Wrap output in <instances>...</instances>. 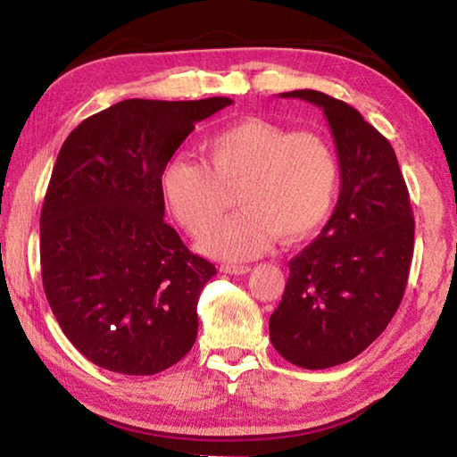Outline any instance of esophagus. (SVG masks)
I'll use <instances>...</instances> for the list:
<instances>
[{"label":"esophagus","mask_w":457,"mask_h":457,"mask_svg":"<svg viewBox=\"0 0 457 457\" xmlns=\"http://www.w3.org/2000/svg\"><path fill=\"white\" fill-rule=\"evenodd\" d=\"M221 272L234 274V276H244V274L250 272V266H245V264H223Z\"/></svg>","instance_id":"obj_1"}]
</instances>
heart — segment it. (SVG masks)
Wrapping results in <instances>:
<instances>
[{
  "mask_svg": "<svg viewBox=\"0 0 457 457\" xmlns=\"http://www.w3.org/2000/svg\"><path fill=\"white\" fill-rule=\"evenodd\" d=\"M204 163L171 159L161 171L169 210L193 236H204L225 209L223 188L237 187L236 216L201 242L213 258L239 262L264 253L276 236L296 239L327 218L338 163L320 135L260 119L234 122L201 145Z\"/></svg>",
  "mask_w": 457,
  "mask_h": 457,
  "instance_id": "heart-1",
  "label": "heart"
}]
</instances>
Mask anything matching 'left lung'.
Masks as SVG:
<instances>
[{
	"label": "left lung",
	"mask_w": 457,
	"mask_h": 457,
	"mask_svg": "<svg viewBox=\"0 0 457 457\" xmlns=\"http://www.w3.org/2000/svg\"><path fill=\"white\" fill-rule=\"evenodd\" d=\"M280 96L322 108L337 145L340 193L320 236L288 262L270 340L292 365L328 369L365 351L397 312L415 221L395 151L357 108L319 90Z\"/></svg>",
	"instance_id": "left-lung-1"
}]
</instances>
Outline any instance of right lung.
<instances>
[{"instance_id":"right-lung-1","label":"right lung","mask_w":457,"mask_h":457,"mask_svg":"<svg viewBox=\"0 0 457 457\" xmlns=\"http://www.w3.org/2000/svg\"><path fill=\"white\" fill-rule=\"evenodd\" d=\"M231 103L122 100L62 145L40 215L42 282L60 328L95 365L154 375L195 343L199 294L218 272L163 220L161 171L195 122Z\"/></svg>"}]
</instances>
